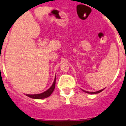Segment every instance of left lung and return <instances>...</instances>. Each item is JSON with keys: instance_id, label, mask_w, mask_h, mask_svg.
<instances>
[{"instance_id": "1", "label": "left lung", "mask_w": 126, "mask_h": 126, "mask_svg": "<svg viewBox=\"0 0 126 126\" xmlns=\"http://www.w3.org/2000/svg\"><path fill=\"white\" fill-rule=\"evenodd\" d=\"M104 89H103V90H99V91H97V92H88V91H85V90H83V92H86V93H88V94H99V93H100V92H101Z\"/></svg>"}]
</instances>
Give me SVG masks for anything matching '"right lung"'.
Here are the masks:
<instances>
[{"label":"right lung","instance_id":"add662e5","mask_svg":"<svg viewBox=\"0 0 126 126\" xmlns=\"http://www.w3.org/2000/svg\"><path fill=\"white\" fill-rule=\"evenodd\" d=\"M56 77V76H55ZM55 80H56V77H55V79H54V81H53V84L51 85V86L47 90L45 91L43 93H41V94H33V95H30V94H26L27 96H28L29 97L32 98V99H44V98H46L47 97L50 96L52 92H53V90L55 89Z\"/></svg>","mask_w":126,"mask_h":126}]
</instances>
